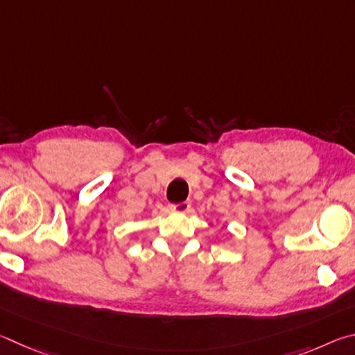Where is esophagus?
<instances>
[{
    "label": "esophagus",
    "mask_w": 355,
    "mask_h": 355,
    "mask_svg": "<svg viewBox=\"0 0 355 355\" xmlns=\"http://www.w3.org/2000/svg\"><path fill=\"white\" fill-rule=\"evenodd\" d=\"M190 206H191L190 201H182L179 204H171V209L174 210V212H187Z\"/></svg>",
    "instance_id": "obj_1"
}]
</instances>
